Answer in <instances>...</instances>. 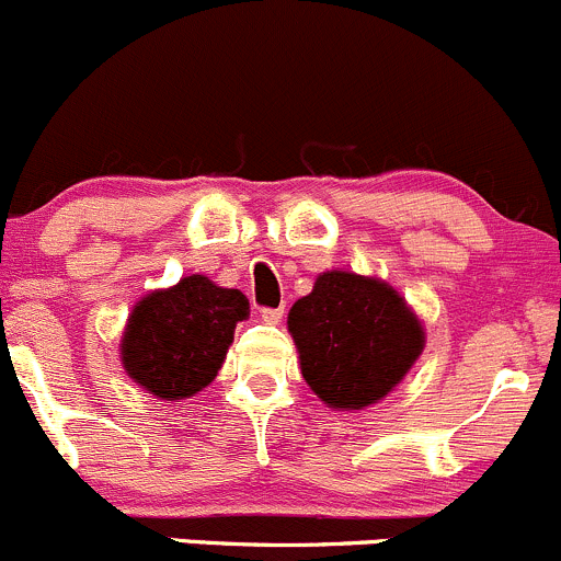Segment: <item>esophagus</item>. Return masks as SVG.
Wrapping results in <instances>:
<instances>
[{"label":"esophagus","mask_w":561,"mask_h":561,"mask_svg":"<svg viewBox=\"0 0 561 561\" xmlns=\"http://www.w3.org/2000/svg\"><path fill=\"white\" fill-rule=\"evenodd\" d=\"M261 317H263V322H268V325H279L282 317H285V306H279V309H271V306H265V309H261Z\"/></svg>","instance_id":"1"}]
</instances>
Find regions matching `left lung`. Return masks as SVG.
Listing matches in <instances>:
<instances>
[{
	"instance_id": "8db88e82",
	"label": "left lung",
	"mask_w": 561,
	"mask_h": 561,
	"mask_svg": "<svg viewBox=\"0 0 561 561\" xmlns=\"http://www.w3.org/2000/svg\"><path fill=\"white\" fill-rule=\"evenodd\" d=\"M300 370L330 409H363L398 385L424 346L420 320L385 285L328 271L287 317Z\"/></svg>"
}]
</instances>
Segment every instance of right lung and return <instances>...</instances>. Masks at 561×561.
<instances>
[{
    "label": "right lung",
    "instance_id": "obj_1",
    "mask_svg": "<svg viewBox=\"0 0 561 561\" xmlns=\"http://www.w3.org/2000/svg\"><path fill=\"white\" fill-rule=\"evenodd\" d=\"M247 314L250 304L239 290L211 285L202 274L185 276L172 290L139 300L123 339V365L163 400L202 392L226 359L236 322Z\"/></svg>",
    "mask_w": 561,
    "mask_h": 561
}]
</instances>
